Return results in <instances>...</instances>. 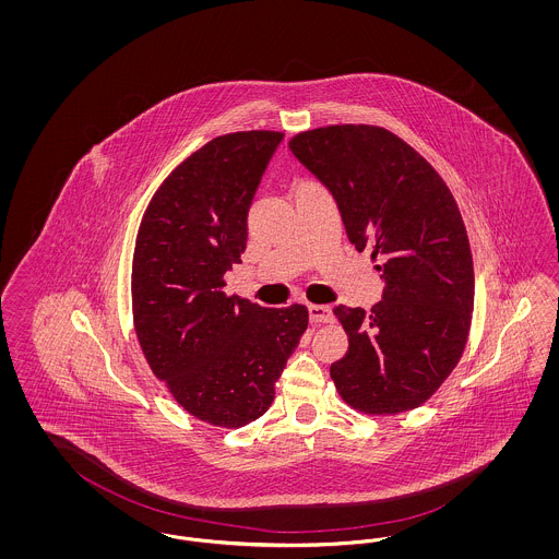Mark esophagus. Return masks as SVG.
<instances>
[{
  "label": "esophagus",
  "mask_w": 559,
  "mask_h": 559,
  "mask_svg": "<svg viewBox=\"0 0 559 559\" xmlns=\"http://www.w3.org/2000/svg\"><path fill=\"white\" fill-rule=\"evenodd\" d=\"M310 312V320L312 322H331L333 320V312L329 306H320V304H310L308 306Z\"/></svg>",
  "instance_id": "34e87169"
}]
</instances>
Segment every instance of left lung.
I'll list each match as a JSON object with an SVG mask.
<instances>
[{
  "label": "left lung",
  "instance_id": "left-lung-1",
  "mask_svg": "<svg viewBox=\"0 0 559 559\" xmlns=\"http://www.w3.org/2000/svg\"><path fill=\"white\" fill-rule=\"evenodd\" d=\"M289 148L337 201L347 239L381 260L383 299L335 306L347 354L331 379L347 406L399 415L459 365L474 312V260L451 188L396 133L365 123L299 132Z\"/></svg>",
  "mask_w": 559,
  "mask_h": 559
}]
</instances>
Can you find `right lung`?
<instances>
[{
    "label": "right lung",
    "instance_id": "right-lung-1",
    "mask_svg": "<svg viewBox=\"0 0 559 559\" xmlns=\"http://www.w3.org/2000/svg\"><path fill=\"white\" fill-rule=\"evenodd\" d=\"M283 133H224L182 160L142 215L132 314L142 354L174 400L210 426L260 419L308 329V308H262L226 295L247 212Z\"/></svg>",
    "mask_w": 559,
    "mask_h": 559
}]
</instances>
